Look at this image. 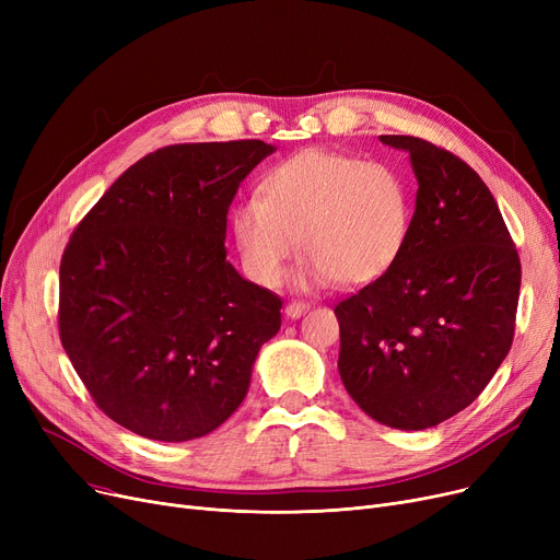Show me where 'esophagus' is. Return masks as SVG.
Segmentation results:
<instances>
[{"label": "esophagus", "mask_w": 560, "mask_h": 560, "mask_svg": "<svg viewBox=\"0 0 560 560\" xmlns=\"http://www.w3.org/2000/svg\"><path fill=\"white\" fill-rule=\"evenodd\" d=\"M308 308H311V306H308L306 302H290V304L285 306V315H288L290 319H298V317H302Z\"/></svg>", "instance_id": "34e87169"}]
</instances>
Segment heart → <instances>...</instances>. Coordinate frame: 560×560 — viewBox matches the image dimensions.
Returning <instances> with one entry per match:
<instances>
[{
    "label": "heart",
    "instance_id": "b5f03b06",
    "mask_svg": "<svg viewBox=\"0 0 560 560\" xmlns=\"http://www.w3.org/2000/svg\"><path fill=\"white\" fill-rule=\"evenodd\" d=\"M410 229V192L399 170L329 150H304L262 179V197L233 206L231 233L245 272L275 285L300 247L295 285H365L399 258Z\"/></svg>",
    "mask_w": 560,
    "mask_h": 560
}]
</instances>
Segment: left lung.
Returning <instances> with one entry per match:
<instances>
[{
	"label": "left lung",
	"instance_id": "obj_1",
	"mask_svg": "<svg viewBox=\"0 0 560 560\" xmlns=\"http://www.w3.org/2000/svg\"><path fill=\"white\" fill-rule=\"evenodd\" d=\"M408 152L416 213L393 268L336 306L338 370L365 413L420 431L472 404L506 359L520 258L481 176L413 136H378Z\"/></svg>",
	"mask_w": 560,
	"mask_h": 560
}]
</instances>
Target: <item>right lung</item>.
Segmentation results:
<instances>
[{"instance_id":"obj_1","label":"right lung","mask_w":560,"mask_h":560,"mask_svg":"<svg viewBox=\"0 0 560 560\" xmlns=\"http://www.w3.org/2000/svg\"><path fill=\"white\" fill-rule=\"evenodd\" d=\"M262 140L172 144L117 179L61 260L58 331L120 427L161 443L218 429L249 390L281 300L226 260V213Z\"/></svg>"}]
</instances>
